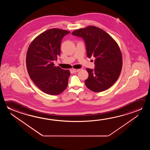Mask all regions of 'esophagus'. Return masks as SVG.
I'll list each match as a JSON object with an SVG mask.
<instances>
[{"label": "esophagus", "instance_id": "obj_1", "mask_svg": "<svg viewBox=\"0 0 150 150\" xmlns=\"http://www.w3.org/2000/svg\"><path fill=\"white\" fill-rule=\"evenodd\" d=\"M73 71L75 73H77V72H78V71H80V69H73Z\"/></svg>", "mask_w": 150, "mask_h": 150}]
</instances>
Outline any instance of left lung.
<instances>
[{"label": "left lung", "mask_w": 150, "mask_h": 150, "mask_svg": "<svg viewBox=\"0 0 150 150\" xmlns=\"http://www.w3.org/2000/svg\"><path fill=\"white\" fill-rule=\"evenodd\" d=\"M71 35L81 37L86 44L87 56L95 58V69H87L86 87L94 92L106 91L120 76L122 57L118 44L103 30L95 26L76 30Z\"/></svg>", "instance_id": "1"}]
</instances>
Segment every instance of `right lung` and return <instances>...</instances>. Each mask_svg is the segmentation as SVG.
I'll list each match as a JSON object with an SVG mask.
<instances>
[{
	"label": "right lung",
	"mask_w": 150,
	"mask_h": 150,
	"mask_svg": "<svg viewBox=\"0 0 150 150\" xmlns=\"http://www.w3.org/2000/svg\"><path fill=\"white\" fill-rule=\"evenodd\" d=\"M70 32L57 28L42 33L29 47L26 65L30 79L45 93L57 95L67 88L71 73L54 66L61 52L62 40Z\"/></svg>",
	"instance_id": "1"
}]
</instances>
